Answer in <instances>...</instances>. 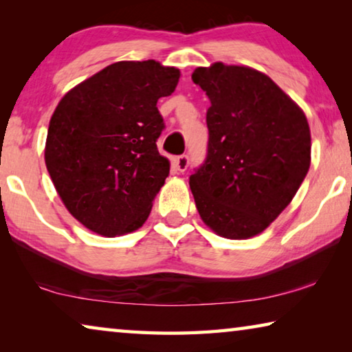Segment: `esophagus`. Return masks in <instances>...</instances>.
<instances>
[{
    "mask_svg": "<svg viewBox=\"0 0 352 352\" xmlns=\"http://www.w3.org/2000/svg\"><path fill=\"white\" fill-rule=\"evenodd\" d=\"M174 166H175V169L178 172L186 170L188 166H189V157H188V155H180V157H177L174 160Z\"/></svg>",
    "mask_w": 352,
    "mask_h": 352,
    "instance_id": "esophagus-1",
    "label": "esophagus"
}]
</instances>
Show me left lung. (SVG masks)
Wrapping results in <instances>:
<instances>
[{"label": "left lung", "instance_id": "1", "mask_svg": "<svg viewBox=\"0 0 352 352\" xmlns=\"http://www.w3.org/2000/svg\"><path fill=\"white\" fill-rule=\"evenodd\" d=\"M192 80L206 93L204 164L189 177L204 222L226 239L264 231L287 206L311 166L305 113L269 76L217 62Z\"/></svg>", "mask_w": 352, "mask_h": 352}]
</instances>
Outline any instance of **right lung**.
Returning a JSON list of instances; mask_svg holds the SVG:
<instances>
[{
	"mask_svg": "<svg viewBox=\"0 0 352 352\" xmlns=\"http://www.w3.org/2000/svg\"><path fill=\"white\" fill-rule=\"evenodd\" d=\"M180 71L155 60L116 62L65 94L50 121L45 163L79 222L115 237L146 222L169 162L157 140V102L174 93Z\"/></svg>",
	"mask_w": 352,
	"mask_h": 352,
	"instance_id": "1",
	"label": "right lung"
}]
</instances>
